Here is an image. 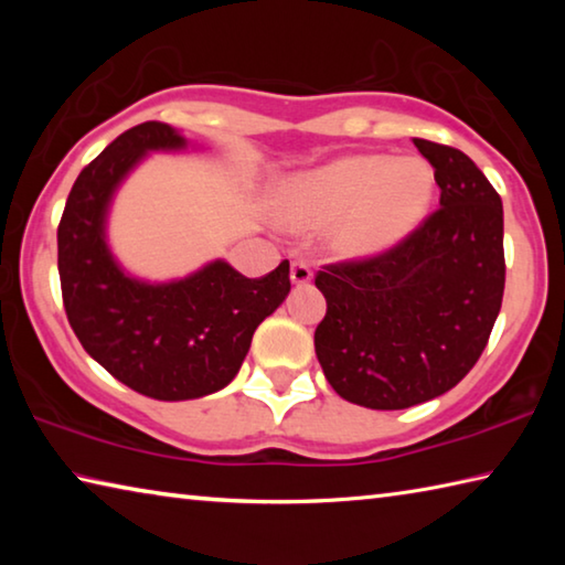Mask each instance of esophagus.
I'll return each instance as SVG.
<instances>
[{"instance_id": "obj_1", "label": "esophagus", "mask_w": 565, "mask_h": 565, "mask_svg": "<svg viewBox=\"0 0 565 565\" xmlns=\"http://www.w3.org/2000/svg\"><path fill=\"white\" fill-rule=\"evenodd\" d=\"M311 279H313V274H311V269L303 262H294L291 264V284L306 286Z\"/></svg>"}]
</instances>
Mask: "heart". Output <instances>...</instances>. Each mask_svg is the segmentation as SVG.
<instances>
[{
    "label": "heart",
    "mask_w": 565,
    "mask_h": 565,
    "mask_svg": "<svg viewBox=\"0 0 565 565\" xmlns=\"http://www.w3.org/2000/svg\"><path fill=\"white\" fill-rule=\"evenodd\" d=\"M434 196L436 174L426 159L347 154L286 177L271 204L286 228L331 224L333 252L371 259L404 244L431 212Z\"/></svg>",
    "instance_id": "1"
}]
</instances>
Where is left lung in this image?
Wrapping results in <instances>:
<instances>
[{"label":"left lung","instance_id":"obj_1","mask_svg":"<svg viewBox=\"0 0 565 565\" xmlns=\"http://www.w3.org/2000/svg\"><path fill=\"white\" fill-rule=\"evenodd\" d=\"M434 167L441 209L404 244L317 276L327 317L313 347L351 404L398 411L451 391L489 343L501 311L503 206L463 151L414 139Z\"/></svg>","mask_w":565,"mask_h":565}]
</instances>
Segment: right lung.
Listing matches in <instances>:
<instances>
[{"label":"right lung","instance_id":"1","mask_svg":"<svg viewBox=\"0 0 565 565\" xmlns=\"http://www.w3.org/2000/svg\"><path fill=\"white\" fill-rule=\"evenodd\" d=\"M189 147L161 121L124 131L76 177L56 232L76 339L114 379L157 401L202 398L232 384L256 327L291 291L289 262L262 279L214 259L184 279L147 281L111 254L107 224L119 186L154 151Z\"/></svg>","mask_w":565,"mask_h":565}]
</instances>
